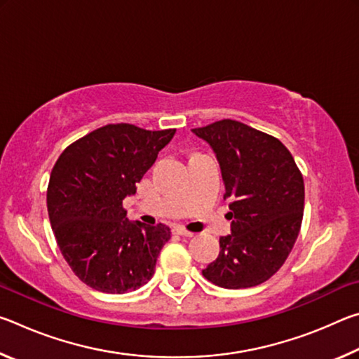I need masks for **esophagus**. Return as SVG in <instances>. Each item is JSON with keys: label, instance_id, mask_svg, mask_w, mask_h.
I'll return each mask as SVG.
<instances>
[{"label": "esophagus", "instance_id": "obj_1", "mask_svg": "<svg viewBox=\"0 0 359 359\" xmlns=\"http://www.w3.org/2000/svg\"><path fill=\"white\" fill-rule=\"evenodd\" d=\"M175 233L180 234V236H185V238H193V236H194V233L185 229L184 226H175Z\"/></svg>", "mask_w": 359, "mask_h": 359}]
</instances>
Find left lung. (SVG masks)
<instances>
[{
	"instance_id": "8db88e82",
	"label": "left lung",
	"mask_w": 359,
	"mask_h": 359,
	"mask_svg": "<svg viewBox=\"0 0 359 359\" xmlns=\"http://www.w3.org/2000/svg\"><path fill=\"white\" fill-rule=\"evenodd\" d=\"M218 160L224 198L231 199V234L203 276L222 288H250L280 269L299 234L304 180L288 149L236 120L191 130Z\"/></svg>"
}]
</instances>
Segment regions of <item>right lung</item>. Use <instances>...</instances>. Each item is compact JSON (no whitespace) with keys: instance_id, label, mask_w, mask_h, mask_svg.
<instances>
[{"instance_id":"right-lung-1","label":"right lung","mask_w":359,"mask_h":359,"mask_svg":"<svg viewBox=\"0 0 359 359\" xmlns=\"http://www.w3.org/2000/svg\"><path fill=\"white\" fill-rule=\"evenodd\" d=\"M174 135L175 130L106 125L57 160L47 188L48 218L65 259L88 287L125 293L154 276L171 229L130 222L121 204Z\"/></svg>"}]
</instances>
